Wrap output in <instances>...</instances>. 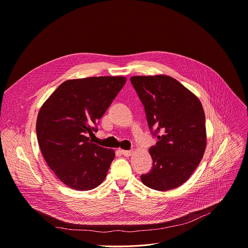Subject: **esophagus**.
Segmentation results:
<instances>
[{
	"mask_svg": "<svg viewBox=\"0 0 248 248\" xmlns=\"http://www.w3.org/2000/svg\"><path fill=\"white\" fill-rule=\"evenodd\" d=\"M121 152H122V154L124 155V156H125V157H128V156H130L131 155V153H132V150H121Z\"/></svg>",
	"mask_w": 248,
	"mask_h": 248,
	"instance_id": "34e87169",
	"label": "esophagus"
}]
</instances>
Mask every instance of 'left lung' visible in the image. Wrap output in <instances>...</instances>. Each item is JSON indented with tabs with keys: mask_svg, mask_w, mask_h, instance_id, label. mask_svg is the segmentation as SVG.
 <instances>
[{
	"mask_svg": "<svg viewBox=\"0 0 248 248\" xmlns=\"http://www.w3.org/2000/svg\"><path fill=\"white\" fill-rule=\"evenodd\" d=\"M131 85L144 106L150 132L158 140L149 148L152 169L141 182L157 191L181 186L204 155L206 118L200 100L172 77L133 76Z\"/></svg>",
	"mask_w": 248,
	"mask_h": 248,
	"instance_id": "8db88e82",
	"label": "left lung"
}]
</instances>
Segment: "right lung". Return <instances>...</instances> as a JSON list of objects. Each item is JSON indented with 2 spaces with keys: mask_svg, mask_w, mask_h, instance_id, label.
Instances as JSON below:
<instances>
[{
  "mask_svg": "<svg viewBox=\"0 0 248 248\" xmlns=\"http://www.w3.org/2000/svg\"><path fill=\"white\" fill-rule=\"evenodd\" d=\"M125 84L124 77H89L63 82L41 107L36 137L41 153L59 180L74 190L98 187L115 151L88 136Z\"/></svg>",
  "mask_w": 248,
  "mask_h": 248,
  "instance_id": "add662e5",
  "label": "right lung"
}]
</instances>
